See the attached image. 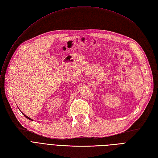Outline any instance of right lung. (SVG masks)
I'll return each mask as SVG.
<instances>
[{"mask_svg": "<svg viewBox=\"0 0 158 158\" xmlns=\"http://www.w3.org/2000/svg\"><path fill=\"white\" fill-rule=\"evenodd\" d=\"M24 114V116H25V117H26V118H27V119H30V120H32V119H31V118H29V117H28V116H26V115H25V114Z\"/></svg>", "mask_w": 158, "mask_h": 158, "instance_id": "right-lung-1", "label": "right lung"}]
</instances>
